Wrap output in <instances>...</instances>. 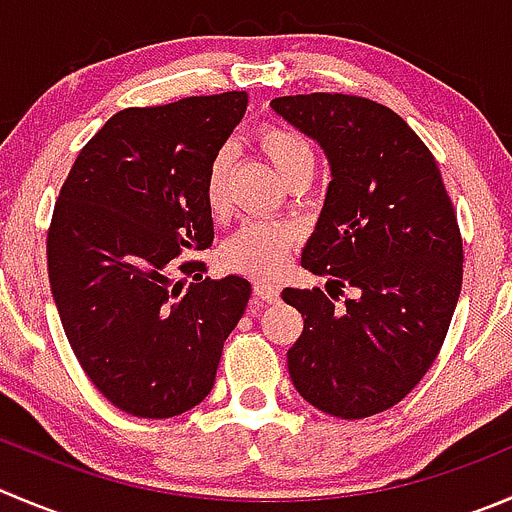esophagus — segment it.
I'll list each match as a JSON object with an SVG mask.
<instances>
[{
  "label": "esophagus",
  "instance_id": "34e87169",
  "mask_svg": "<svg viewBox=\"0 0 512 512\" xmlns=\"http://www.w3.org/2000/svg\"><path fill=\"white\" fill-rule=\"evenodd\" d=\"M255 295L265 302L280 300V285L275 282H255Z\"/></svg>",
  "mask_w": 512,
  "mask_h": 512
}]
</instances>
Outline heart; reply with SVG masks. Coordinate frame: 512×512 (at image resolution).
<instances>
[{"mask_svg": "<svg viewBox=\"0 0 512 512\" xmlns=\"http://www.w3.org/2000/svg\"><path fill=\"white\" fill-rule=\"evenodd\" d=\"M257 145L287 185L300 180V177H307V180L312 177L315 150L307 142V137L292 127L267 124L257 135ZM232 165H235L232 145H222L207 165L205 200L212 212H225L230 205ZM295 240L297 230L285 220L247 222L222 245V265L227 270L250 277H272L285 267Z\"/></svg>", "mask_w": 512, "mask_h": 512, "instance_id": "b5f03b06", "label": "heart"}]
</instances>
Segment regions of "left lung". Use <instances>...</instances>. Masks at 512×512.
Wrapping results in <instances>:
<instances>
[{"label": "left lung", "mask_w": 512, "mask_h": 512, "mask_svg": "<svg viewBox=\"0 0 512 512\" xmlns=\"http://www.w3.org/2000/svg\"><path fill=\"white\" fill-rule=\"evenodd\" d=\"M272 109L325 150L332 182L302 267L320 287H285L302 312L287 350L292 385L327 415L398 405L438 357L463 285V240L435 157L400 114L352 94H295ZM352 286L342 311L332 289Z\"/></svg>", "instance_id": "obj_1"}]
</instances>
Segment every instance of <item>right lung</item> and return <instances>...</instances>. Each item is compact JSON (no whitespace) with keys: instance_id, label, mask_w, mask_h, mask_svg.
I'll use <instances>...</instances> for the list:
<instances>
[{"instance_id":"add662e5","label":"right lung","mask_w":512,"mask_h":512,"mask_svg":"<svg viewBox=\"0 0 512 512\" xmlns=\"http://www.w3.org/2000/svg\"><path fill=\"white\" fill-rule=\"evenodd\" d=\"M245 109L247 92L122 109L54 205L47 267L64 335L94 388L135 418H175L210 395L250 300L245 277L210 280L205 262L182 260L212 245L205 172Z\"/></svg>"}]
</instances>
